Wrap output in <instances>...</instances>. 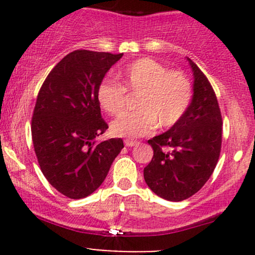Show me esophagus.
I'll list each match as a JSON object with an SVG mask.
<instances>
[{
    "mask_svg": "<svg viewBox=\"0 0 255 255\" xmlns=\"http://www.w3.org/2000/svg\"><path fill=\"white\" fill-rule=\"evenodd\" d=\"M125 144L126 146H134V145H138L139 142H137V140H132V139H126Z\"/></svg>",
    "mask_w": 255,
    "mask_h": 255,
    "instance_id": "1",
    "label": "esophagus"
}]
</instances>
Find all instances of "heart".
Returning a JSON list of instances; mask_svg holds the SVG:
<instances>
[{
    "label": "heart",
    "mask_w": 255,
    "mask_h": 255,
    "mask_svg": "<svg viewBox=\"0 0 255 255\" xmlns=\"http://www.w3.org/2000/svg\"><path fill=\"white\" fill-rule=\"evenodd\" d=\"M122 86L104 80L99 84L96 99L100 107L111 116L123 112L127 104L126 91L138 94V111L125 113L111 123V132L117 137L135 138L150 133L156 126L170 128L189 110L192 86L182 71L169 70L168 66L151 58L132 61L117 73Z\"/></svg>",
    "instance_id": "b5f03b06"
}]
</instances>
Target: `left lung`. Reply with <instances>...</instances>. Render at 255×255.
I'll return each instance as SVG.
<instances>
[{"mask_svg":"<svg viewBox=\"0 0 255 255\" xmlns=\"http://www.w3.org/2000/svg\"><path fill=\"white\" fill-rule=\"evenodd\" d=\"M194 95L184 117L169 130L148 140L154 150L144 168L149 189L168 201L196 194L212 175L222 144V116L205 74L192 60Z\"/></svg>","mask_w":255,"mask_h":255,"instance_id":"obj_1","label":"left lung"}]
</instances>
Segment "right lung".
<instances>
[{
	"label": "right lung",
	"instance_id": "1",
	"mask_svg": "<svg viewBox=\"0 0 255 255\" xmlns=\"http://www.w3.org/2000/svg\"><path fill=\"white\" fill-rule=\"evenodd\" d=\"M123 54L75 50L43 82L32 117V139L43 175L69 199L99 189L123 148L121 138L97 143L109 125L102 120L97 86Z\"/></svg>",
	"mask_w": 255,
	"mask_h": 255
}]
</instances>
